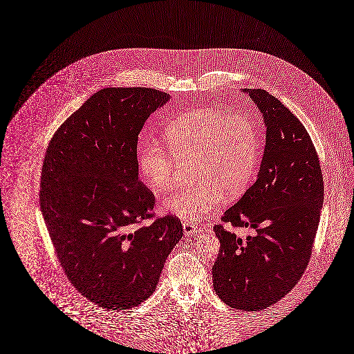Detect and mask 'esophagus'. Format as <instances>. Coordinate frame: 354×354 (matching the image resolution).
I'll return each mask as SVG.
<instances>
[{
	"label": "esophagus",
	"mask_w": 354,
	"mask_h": 354,
	"mask_svg": "<svg viewBox=\"0 0 354 354\" xmlns=\"http://www.w3.org/2000/svg\"><path fill=\"white\" fill-rule=\"evenodd\" d=\"M183 232L185 235H197L198 232H203L201 227H198L197 225H191V223H183Z\"/></svg>",
	"instance_id": "obj_1"
}]
</instances>
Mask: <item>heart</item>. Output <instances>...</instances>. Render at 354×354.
<instances>
[{
	"label": "heart",
	"mask_w": 354,
	"mask_h": 354,
	"mask_svg": "<svg viewBox=\"0 0 354 354\" xmlns=\"http://www.w3.org/2000/svg\"><path fill=\"white\" fill-rule=\"evenodd\" d=\"M163 137L169 150L156 142L144 144L138 150V167L151 189L162 194L175 187L178 163L194 159L191 178L196 183L163 203L166 212L189 223L209 216L223 195H242L255 175L260 137L248 115L191 111L171 122Z\"/></svg>",
	"instance_id": "1"
}]
</instances>
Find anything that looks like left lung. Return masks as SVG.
Wrapping results in <instances>:
<instances>
[{"label":"left lung","mask_w":354,"mask_h":354,"mask_svg":"<svg viewBox=\"0 0 354 354\" xmlns=\"http://www.w3.org/2000/svg\"><path fill=\"white\" fill-rule=\"evenodd\" d=\"M243 91L263 113L267 145L257 182L221 220L232 227H252L257 234L242 239L223 225L213 227L221 242L213 286L226 305L257 311L280 301L305 273L324 184L304 124L266 90Z\"/></svg>","instance_id":"8db88e82"}]
</instances>
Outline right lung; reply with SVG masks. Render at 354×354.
I'll list each match as a JSON object with an SVG mask.
<instances>
[{
  "label": "right lung",
  "instance_id": "obj_1",
  "mask_svg": "<svg viewBox=\"0 0 354 354\" xmlns=\"http://www.w3.org/2000/svg\"><path fill=\"white\" fill-rule=\"evenodd\" d=\"M169 99L151 87L99 90L62 122L43 160L39 200L55 252L74 288L107 310L149 298L183 235L179 218L154 216L156 197L138 179V134Z\"/></svg>",
  "mask_w": 354,
  "mask_h": 354
}]
</instances>
